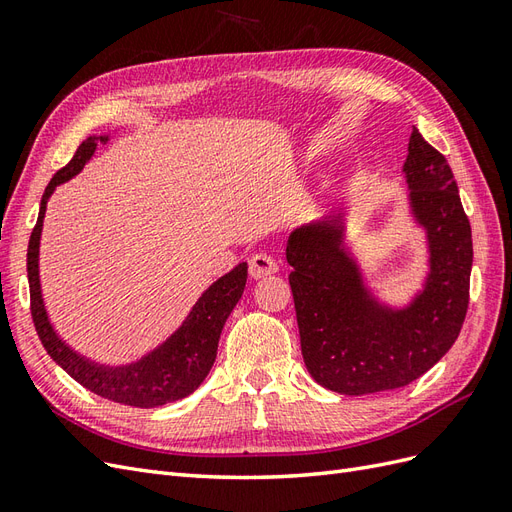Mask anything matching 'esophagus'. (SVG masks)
<instances>
[{"label": "esophagus", "mask_w": 512, "mask_h": 512, "mask_svg": "<svg viewBox=\"0 0 512 512\" xmlns=\"http://www.w3.org/2000/svg\"><path fill=\"white\" fill-rule=\"evenodd\" d=\"M279 270L277 259H272L266 253H255L248 261V272H251L253 279H261V277H268V274H274Z\"/></svg>", "instance_id": "obj_1"}]
</instances>
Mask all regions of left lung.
<instances>
[{
    "label": "left lung",
    "mask_w": 512,
    "mask_h": 512,
    "mask_svg": "<svg viewBox=\"0 0 512 512\" xmlns=\"http://www.w3.org/2000/svg\"><path fill=\"white\" fill-rule=\"evenodd\" d=\"M411 214L426 229L430 270L409 307L381 305L344 248V214L287 240L300 348L313 381L346 393L413 383L456 342L469 305L471 227L448 160L413 127L404 162Z\"/></svg>",
    "instance_id": "8db88e82"
}]
</instances>
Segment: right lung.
Wrapping results in <instances>:
<instances>
[{
	"label": "right lung",
	"instance_id": "right-lung-1",
	"mask_svg": "<svg viewBox=\"0 0 512 512\" xmlns=\"http://www.w3.org/2000/svg\"><path fill=\"white\" fill-rule=\"evenodd\" d=\"M108 140L110 136H88L77 147L71 162L60 168L45 188L41 212H38L36 227L30 235L28 246L30 309L36 333L41 337L47 355L71 378H75L77 383L112 402L138 406V409H153V406H162L166 402L190 396L205 381V376L216 361L222 326H225L229 313L242 298L248 266L242 261V264L227 272L225 277L209 285L203 296L196 300V305L179 329L162 346H157L136 363L110 368V365H99L77 355L75 350L64 344L47 318L41 277H38V246H41L43 218L49 196L54 194L56 186L80 173L90 157H93L97 142L106 144Z\"/></svg>",
	"mask_w": 512,
	"mask_h": 512
}]
</instances>
